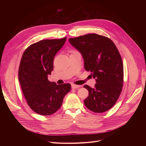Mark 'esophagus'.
Masks as SVG:
<instances>
[{
	"label": "esophagus",
	"mask_w": 146,
	"mask_h": 146,
	"mask_svg": "<svg viewBox=\"0 0 146 146\" xmlns=\"http://www.w3.org/2000/svg\"><path fill=\"white\" fill-rule=\"evenodd\" d=\"M71 86L72 89H77V88H79L80 87V85H75V84H72Z\"/></svg>",
	"instance_id": "esophagus-1"
}]
</instances>
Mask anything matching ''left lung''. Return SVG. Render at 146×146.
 I'll list each match as a JSON object with an SVG mask.
<instances>
[{
	"label": "left lung",
	"instance_id": "left-lung-1",
	"mask_svg": "<svg viewBox=\"0 0 146 146\" xmlns=\"http://www.w3.org/2000/svg\"><path fill=\"white\" fill-rule=\"evenodd\" d=\"M69 41L81 53L85 69L96 78L94 88L84 86L89 91L85 106L94 113L108 111L116 103L123 86V63L116 46L110 38L96 33Z\"/></svg>",
	"mask_w": 146,
	"mask_h": 146
}]
</instances>
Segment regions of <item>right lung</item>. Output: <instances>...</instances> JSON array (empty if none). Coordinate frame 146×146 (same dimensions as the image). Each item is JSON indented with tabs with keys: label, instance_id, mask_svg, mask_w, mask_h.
I'll return each instance as SVG.
<instances>
[{
	"label": "right lung",
	"instance_id": "obj_1",
	"mask_svg": "<svg viewBox=\"0 0 146 146\" xmlns=\"http://www.w3.org/2000/svg\"><path fill=\"white\" fill-rule=\"evenodd\" d=\"M66 40V37L39 41L29 46L22 56L18 72L22 91L30 108L41 115L58 111L71 88L69 83L58 85L47 78L54 69V56Z\"/></svg>",
	"mask_w": 146,
	"mask_h": 146
}]
</instances>
